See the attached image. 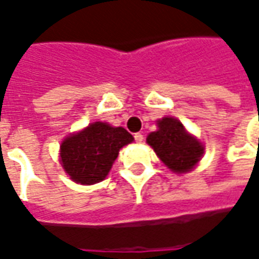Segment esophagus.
<instances>
[{
    "label": "esophagus",
    "mask_w": 259,
    "mask_h": 259,
    "mask_svg": "<svg viewBox=\"0 0 259 259\" xmlns=\"http://www.w3.org/2000/svg\"><path fill=\"white\" fill-rule=\"evenodd\" d=\"M135 140L136 143H143V140H144V136L141 135V133H136Z\"/></svg>",
    "instance_id": "obj_1"
}]
</instances>
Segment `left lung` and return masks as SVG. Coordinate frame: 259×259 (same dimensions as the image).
<instances>
[{
	"mask_svg": "<svg viewBox=\"0 0 259 259\" xmlns=\"http://www.w3.org/2000/svg\"><path fill=\"white\" fill-rule=\"evenodd\" d=\"M157 132L147 137V143L154 148L159 159L176 174H185L200 161L204 148L201 143L191 137L175 118L158 120Z\"/></svg>",
	"mask_w": 259,
	"mask_h": 259,
	"instance_id": "obj_1",
	"label": "left lung"
}]
</instances>
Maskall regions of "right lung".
Instances as JSON below:
<instances>
[{
    "instance_id": "1",
    "label": "right lung",
    "mask_w": 259,
    "mask_h": 259,
    "mask_svg": "<svg viewBox=\"0 0 259 259\" xmlns=\"http://www.w3.org/2000/svg\"><path fill=\"white\" fill-rule=\"evenodd\" d=\"M132 141L133 136L123 127L91 123L83 132L65 139L61 146L62 166L76 183L94 185L105 179L119 150Z\"/></svg>"
}]
</instances>
